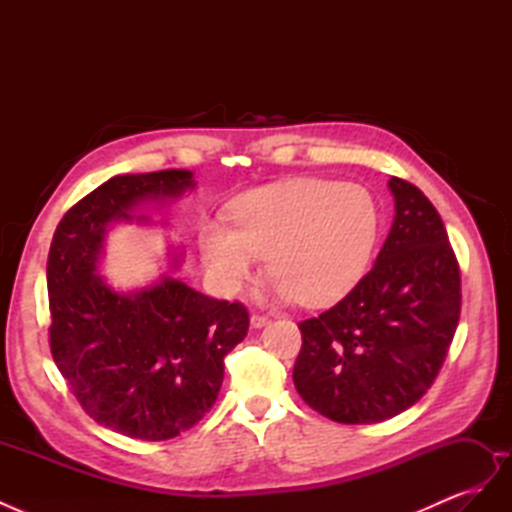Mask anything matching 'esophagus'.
<instances>
[{
    "label": "esophagus",
    "mask_w": 512,
    "mask_h": 512,
    "mask_svg": "<svg viewBox=\"0 0 512 512\" xmlns=\"http://www.w3.org/2000/svg\"><path fill=\"white\" fill-rule=\"evenodd\" d=\"M250 322H252L254 329H262V327H267V324H269V318L267 316H260V314H252Z\"/></svg>",
    "instance_id": "34e87169"
}]
</instances>
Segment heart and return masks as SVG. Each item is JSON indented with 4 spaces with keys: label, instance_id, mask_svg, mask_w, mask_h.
Wrapping results in <instances>:
<instances>
[{
    "label": "heart",
    "instance_id": "obj_1",
    "mask_svg": "<svg viewBox=\"0 0 512 512\" xmlns=\"http://www.w3.org/2000/svg\"><path fill=\"white\" fill-rule=\"evenodd\" d=\"M232 228L207 222L200 247L224 292L241 290L262 254L275 275L273 297L327 303L361 280L374 252L380 213L363 185L292 181L245 196Z\"/></svg>",
    "mask_w": 512,
    "mask_h": 512
}]
</instances>
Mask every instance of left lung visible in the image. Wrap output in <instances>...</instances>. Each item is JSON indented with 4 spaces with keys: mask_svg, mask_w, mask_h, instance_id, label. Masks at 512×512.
Here are the masks:
<instances>
[{
    "mask_svg": "<svg viewBox=\"0 0 512 512\" xmlns=\"http://www.w3.org/2000/svg\"><path fill=\"white\" fill-rule=\"evenodd\" d=\"M395 218L376 265L346 297L299 322L292 380L309 408L346 425L408 410L431 389L461 314L459 265L440 213L391 177Z\"/></svg>",
    "mask_w": 512,
    "mask_h": 512,
    "instance_id": "obj_1",
    "label": "left lung"
}]
</instances>
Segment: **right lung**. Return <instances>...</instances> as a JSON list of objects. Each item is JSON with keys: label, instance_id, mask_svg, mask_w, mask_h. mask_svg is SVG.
Returning a JSON list of instances; mask_svg holds the SVG:
<instances>
[{"label": "right lung", "instance_id": "1", "mask_svg": "<svg viewBox=\"0 0 512 512\" xmlns=\"http://www.w3.org/2000/svg\"><path fill=\"white\" fill-rule=\"evenodd\" d=\"M190 170L117 175L59 222L49 262L51 354L96 423L160 442L188 431L218 399L224 356L250 329L245 305L211 299L175 277L119 292L98 275L111 222L138 220L143 203L194 188Z\"/></svg>", "mask_w": 512, "mask_h": 512}]
</instances>
